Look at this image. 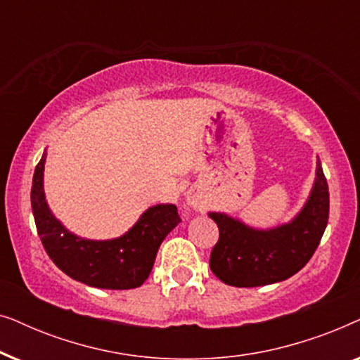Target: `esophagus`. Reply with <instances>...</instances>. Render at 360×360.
I'll return each mask as SVG.
<instances>
[{
	"mask_svg": "<svg viewBox=\"0 0 360 360\" xmlns=\"http://www.w3.org/2000/svg\"><path fill=\"white\" fill-rule=\"evenodd\" d=\"M186 205H188L191 210H198L203 206V200H201V196L196 193V191H190V193L186 195Z\"/></svg>",
	"mask_w": 360,
	"mask_h": 360,
	"instance_id": "1",
	"label": "esophagus"
}]
</instances>
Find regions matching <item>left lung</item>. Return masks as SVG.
<instances>
[{"label": "left lung", "mask_w": 360, "mask_h": 360, "mask_svg": "<svg viewBox=\"0 0 360 360\" xmlns=\"http://www.w3.org/2000/svg\"><path fill=\"white\" fill-rule=\"evenodd\" d=\"M219 228L210 267L231 287H262L302 270L319 245L329 218L328 181L316 160L313 188L300 213L288 223L259 229L226 213H208Z\"/></svg>", "instance_id": "obj_1"}]
</instances>
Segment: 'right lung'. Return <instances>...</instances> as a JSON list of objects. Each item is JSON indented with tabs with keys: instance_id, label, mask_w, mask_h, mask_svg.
Here are the masks:
<instances>
[{
	"instance_id": "right-lung-1",
	"label": "right lung",
	"mask_w": 360,
	"mask_h": 360,
	"mask_svg": "<svg viewBox=\"0 0 360 360\" xmlns=\"http://www.w3.org/2000/svg\"><path fill=\"white\" fill-rule=\"evenodd\" d=\"M47 152L34 170L31 205L39 238L52 262L77 282L105 290L137 288L149 277L162 240L180 223L175 205L147 208L129 231L115 239L93 240L73 234L49 208L44 193Z\"/></svg>"
}]
</instances>
